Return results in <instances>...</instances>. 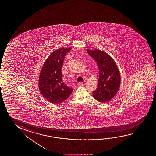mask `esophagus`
<instances>
[{
  "label": "esophagus",
  "instance_id": "1",
  "mask_svg": "<svg viewBox=\"0 0 156 156\" xmlns=\"http://www.w3.org/2000/svg\"><path fill=\"white\" fill-rule=\"evenodd\" d=\"M86 83H87V82L86 81H84L83 82L79 83V85H81V86H84V85L86 84Z\"/></svg>",
  "mask_w": 156,
  "mask_h": 156
}]
</instances>
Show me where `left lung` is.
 Wrapping results in <instances>:
<instances>
[{"label":"left lung","mask_w":156,"mask_h":156,"mask_svg":"<svg viewBox=\"0 0 156 156\" xmlns=\"http://www.w3.org/2000/svg\"><path fill=\"white\" fill-rule=\"evenodd\" d=\"M87 53L97 62L100 76L97 89L92 92L94 99L100 102L109 101L120 88V72L112 58L99 49H87Z\"/></svg>","instance_id":"8db88e82"}]
</instances>
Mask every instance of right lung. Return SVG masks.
<instances>
[{
	"mask_svg": "<svg viewBox=\"0 0 156 156\" xmlns=\"http://www.w3.org/2000/svg\"><path fill=\"white\" fill-rule=\"evenodd\" d=\"M71 49H58L44 62L39 77L38 87L41 94L49 102L59 104L67 99L73 90L62 82V69L67 53Z\"/></svg>",
	"mask_w": 156,
	"mask_h": 156,
	"instance_id": "add662e5",
	"label": "right lung"
}]
</instances>
